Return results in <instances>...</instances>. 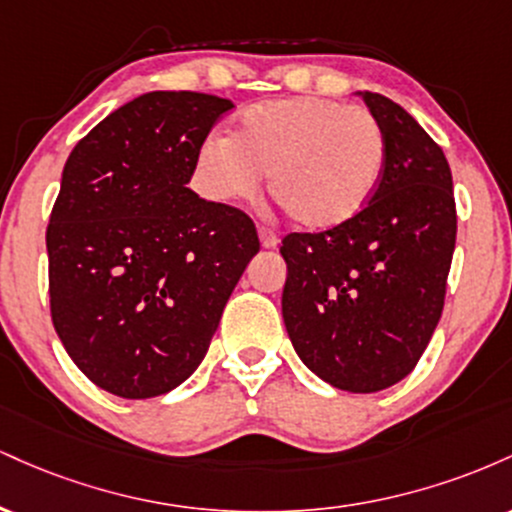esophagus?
Here are the masks:
<instances>
[{
	"label": "esophagus",
	"instance_id": "1",
	"mask_svg": "<svg viewBox=\"0 0 512 512\" xmlns=\"http://www.w3.org/2000/svg\"><path fill=\"white\" fill-rule=\"evenodd\" d=\"M257 236H260V245L264 250H272V248H276V243H279L276 233H272L269 228H264V226L257 228Z\"/></svg>",
	"mask_w": 512,
	"mask_h": 512
}]
</instances>
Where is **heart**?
Masks as SVG:
<instances>
[{
    "label": "heart",
    "instance_id": "obj_1",
    "mask_svg": "<svg viewBox=\"0 0 512 512\" xmlns=\"http://www.w3.org/2000/svg\"><path fill=\"white\" fill-rule=\"evenodd\" d=\"M375 115L330 98H281L240 115L231 137L211 134L195 154V187L214 204L269 195L298 226L327 231L361 214L385 170Z\"/></svg>",
    "mask_w": 512,
    "mask_h": 512
}]
</instances>
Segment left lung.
<instances>
[{
  "label": "left lung",
  "mask_w": 512,
  "mask_h": 512,
  "mask_svg": "<svg viewBox=\"0 0 512 512\" xmlns=\"http://www.w3.org/2000/svg\"><path fill=\"white\" fill-rule=\"evenodd\" d=\"M385 132V170L366 209L281 243L289 339L317 378L378 392L414 370L436 332L457 211L443 149L402 105L358 91Z\"/></svg>",
  "instance_id": "left-lung-1"
}]
</instances>
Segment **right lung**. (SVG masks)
<instances>
[{
  "label": "right lung",
  "instance_id": "obj_1",
  "mask_svg": "<svg viewBox=\"0 0 512 512\" xmlns=\"http://www.w3.org/2000/svg\"><path fill=\"white\" fill-rule=\"evenodd\" d=\"M233 108L195 91H151L74 146L50 214L57 337L110 395H166L195 373L260 250L243 211L187 187L209 129Z\"/></svg>",
  "mask_w": 512,
  "mask_h": 512
}]
</instances>
